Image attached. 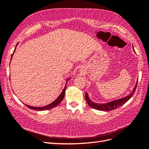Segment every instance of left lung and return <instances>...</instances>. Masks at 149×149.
I'll return each mask as SVG.
<instances>
[{
    "label": "left lung",
    "mask_w": 149,
    "mask_h": 149,
    "mask_svg": "<svg viewBox=\"0 0 149 149\" xmlns=\"http://www.w3.org/2000/svg\"><path fill=\"white\" fill-rule=\"evenodd\" d=\"M133 48H134V47H133ZM137 83H136V85L135 86L132 92L129 95L124 97V98L109 102L105 103V104H97L95 102H92L90 99V98H89L87 92H86V100L87 101L88 105L93 109H95L99 110H103V111H110V110H114L118 107H120L121 105H122L123 104H124L125 102H127L131 98V97L133 96L134 93L136 90V87H137Z\"/></svg>",
    "instance_id": "left-lung-1"
}]
</instances>
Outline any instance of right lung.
Masks as SVG:
<instances>
[{"label":"right lung","instance_id":"1","mask_svg":"<svg viewBox=\"0 0 149 149\" xmlns=\"http://www.w3.org/2000/svg\"><path fill=\"white\" fill-rule=\"evenodd\" d=\"M17 45H16V46H17ZM15 50H14V51L13 54H12V56H11V60H12V56H13V55H14V53L15 52ZM11 60H10V61H11ZM69 79H67V80H66V84H65V86L64 88H63V91H62V93H61L60 95H59V96L57 97V99L55 100H54V102H52L51 103V104H49V105H47L44 106V107H32V106H30V105H26V104H25V105H26L27 107H29V109H32V110H38V111H40V110H49V109H52V108H54V107H56V106H57L59 104H60V103L61 102V101L63 100V97H64V95H65V90H66L67 83V82H68V81H69Z\"/></svg>","mask_w":149,"mask_h":149}]
</instances>
